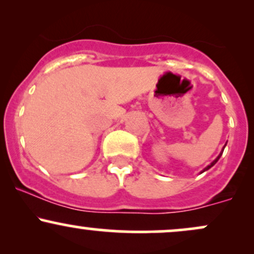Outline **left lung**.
<instances>
[{
	"mask_svg": "<svg viewBox=\"0 0 254 254\" xmlns=\"http://www.w3.org/2000/svg\"><path fill=\"white\" fill-rule=\"evenodd\" d=\"M226 145H227V143H226V144H224V147H226ZM224 147L222 148V150H221V153H220V154H218V156L216 157V159H215V160H214V161H212L210 165H208V166H206V167H205V168H204V170H203L202 172H200V173H203V172L208 171V170H209V168H211V167H212V166H214L215 164H216V162L218 161V160H220V157H221V155H222V153H223V150H224Z\"/></svg>",
	"mask_w": 254,
	"mask_h": 254,
	"instance_id": "1",
	"label": "left lung"
}]
</instances>
